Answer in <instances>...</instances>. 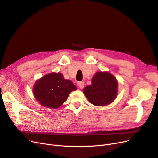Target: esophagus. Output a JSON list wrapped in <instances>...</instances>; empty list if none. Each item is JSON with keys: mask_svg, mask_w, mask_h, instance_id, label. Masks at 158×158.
<instances>
[{"mask_svg": "<svg viewBox=\"0 0 158 158\" xmlns=\"http://www.w3.org/2000/svg\"><path fill=\"white\" fill-rule=\"evenodd\" d=\"M77 85H78L81 89H82V88H83V87H84V83L82 82V81H79V82H78V83H77Z\"/></svg>", "mask_w": 158, "mask_h": 158, "instance_id": "esophagus-1", "label": "esophagus"}]
</instances>
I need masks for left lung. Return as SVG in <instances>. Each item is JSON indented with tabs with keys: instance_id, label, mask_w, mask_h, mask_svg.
Returning <instances> with one entry per match:
<instances>
[{
	"instance_id": "8db88e82",
	"label": "left lung",
	"mask_w": 158,
	"mask_h": 158,
	"mask_svg": "<svg viewBox=\"0 0 158 158\" xmlns=\"http://www.w3.org/2000/svg\"><path fill=\"white\" fill-rule=\"evenodd\" d=\"M92 84L84 88L88 100L96 106L111 103L118 94V83L114 75L108 72L99 71L94 76Z\"/></svg>"
}]
</instances>
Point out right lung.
Instances as JSON below:
<instances>
[{
  "label": "right lung",
  "instance_id": "obj_1",
  "mask_svg": "<svg viewBox=\"0 0 158 158\" xmlns=\"http://www.w3.org/2000/svg\"><path fill=\"white\" fill-rule=\"evenodd\" d=\"M76 89L75 85L70 80L64 79L61 73H51L36 82L33 94L43 106L56 109L61 106L70 93Z\"/></svg>",
  "mask_w": 158,
  "mask_h": 158
}]
</instances>
